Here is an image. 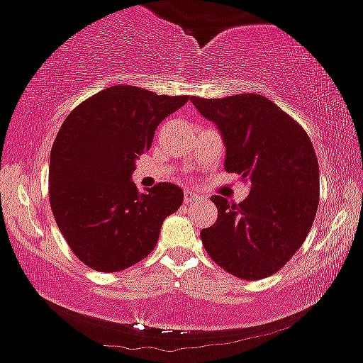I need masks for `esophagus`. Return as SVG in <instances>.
Instances as JSON below:
<instances>
[{"label": "esophagus", "instance_id": "34e87169", "mask_svg": "<svg viewBox=\"0 0 363 363\" xmlns=\"http://www.w3.org/2000/svg\"><path fill=\"white\" fill-rule=\"evenodd\" d=\"M198 200H201V196L198 193H194V191H191V189H188L184 193V201L186 203H191V201H198Z\"/></svg>", "mask_w": 363, "mask_h": 363}]
</instances>
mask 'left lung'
Returning <instances> with one entry per match:
<instances>
[{
  "instance_id": "obj_1",
  "label": "left lung",
  "mask_w": 363,
  "mask_h": 363,
  "mask_svg": "<svg viewBox=\"0 0 363 363\" xmlns=\"http://www.w3.org/2000/svg\"><path fill=\"white\" fill-rule=\"evenodd\" d=\"M225 146L227 172L250 194L238 205L212 196L217 222L200 233L206 253L233 276L257 281L288 264L310 233L318 206V163L308 134L262 94L191 98Z\"/></svg>"
}]
</instances>
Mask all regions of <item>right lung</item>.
<instances>
[{"label": "right lung", "mask_w": 363, "mask_h": 363, "mask_svg": "<svg viewBox=\"0 0 363 363\" xmlns=\"http://www.w3.org/2000/svg\"><path fill=\"white\" fill-rule=\"evenodd\" d=\"M188 96L111 86L70 111L50 157V205L75 257L98 272H118L148 257L163 220L184 193L160 182L139 193L136 160L163 118Z\"/></svg>", "instance_id": "1"}]
</instances>
